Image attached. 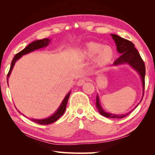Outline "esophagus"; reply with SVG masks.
Listing matches in <instances>:
<instances>
[{
	"label": "esophagus",
	"mask_w": 155,
	"mask_h": 155,
	"mask_svg": "<svg viewBox=\"0 0 155 155\" xmlns=\"http://www.w3.org/2000/svg\"><path fill=\"white\" fill-rule=\"evenodd\" d=\"M86 80H87V79H86L85 78H80L79 80H78L77 83V85H78V86H81V85H83V84H85V83L86 82Z\"/></svg>",
	"instance_id": "esophagus-1"
}]
</instances>
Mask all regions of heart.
Listing matches in <instances>:
<instances>
[{
    "instance_id": "obj_1",
    "label": "heart",
    "mask_w": 155,
    "mask_h": 155,
    "mask_svg": "<svg viewBox=\"0 0 155 155\" xmlns=\"http://www.w3.org/2000/svg\"><path fill=\"white\" fill-rule=\"evenodd\" d=\"M83 56L86 59L94 58L96 66L104 67L111 62L114 57V52L111 47L103 46L96 42H89L82 49Z\"/></svg>"
}]
</instances>
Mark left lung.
Here are the masks:
<instances>
[{"label":"left lung","mask_w":155,"mask_h":155,"mask_svg":"<svg viewBox=\"0 0 155 155\" xmlns=\"http://www.w3.org/2000/svg\"><path fill=\"white\" fill-rule=\"evenodd\" d=\"M111 36L115 41V44H116L117 51H118L119 53L121 54V55L114 61V65H116L124 64V63H128L133 68H135L140 73L141 76V80H142L143 83V89L144 91V87H145L146 68L143 59H141L137 50L135 48V45L133 44V43L131 42L129 40H126V39L122 38L121 37L117 35H115V34H111ZM96 104L100 114L104 117H110V118H123V117L127 116V115H128L130 113L129 112L128 114L124 115H114L104 112L103 109L101 108V105H100L98 96L96 97Z\"/></svg>","instance_id":"obj_1"}]
</instances>
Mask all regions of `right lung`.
Masks as SVG:
<instances>
[{"label":"right lung","mask_w":155,"mask_h":155,"mask_svg":"<svg viewBox=\"0 0 155 155\" xmlns=\"http://www.w3.org/2000/svg\"><path fill=\"white\" fill-rule=\"evenodd\" d=\"M49 41H50V40H48V39H46V38L42 39V40H40L35 41H33V42L31 43L30 44H28V45L26 47L25 49H23L22 51H21L20 52H19L18 53L15 54L14 57V59H13V60H12V65H11V66H10L9 71L8 72V74H7V83H8V77H9L10 73H11V72H12V68H13V67H14L15 61H16L18 59H20V57L22 55H24V54H27V53H28V52L33 51L34 50L42 48V47L47 46L48 44ZM70 94V92H69L67 94L66 96L65 97L64 100L63 101L61 106L59 107V108L56 111L55 114H54V115H52V116L49 117L46 119H44V120H35V119H31V120L34 122L38 123V124H45V125L51 124V123H53L55 121H57V120L59 118H60V117H61V115L64 114L65 109H66L67 103H68V98H69Z\"/></svg>","instance_id":"1"}]
</instances>
